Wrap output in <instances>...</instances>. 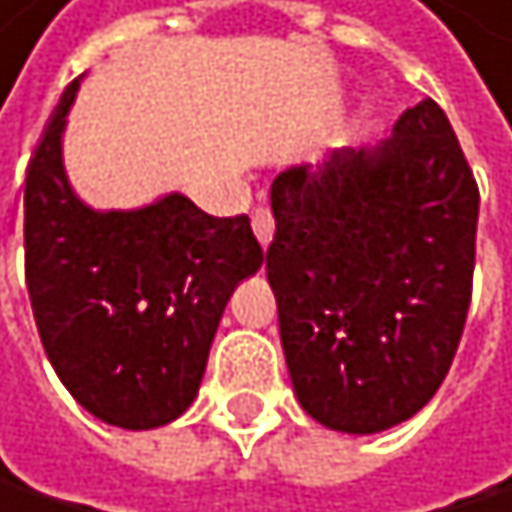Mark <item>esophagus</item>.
I'll use <instances>...</instances> for the list:
<instances>
[{
	"mask_svg": "<svg viewBox=\"0 0 512 512\" xmlns=\"http://www.w3.org/2000/svg\"><path fill=\"white\" fill-rule=\"evenodd\" d=\"M251 230H254V236H258L261 245H270L276 221H273V211L267 205H254V211H251Z\"/></svg>",
	"mask_w": 512,
	"mask_h": 512,
	"instance_id": "esophagus-1",
	"label": "esophagus"
}]
</instances>
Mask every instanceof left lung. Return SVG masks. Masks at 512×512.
<instances>
[{
  "label": "left lung",
  "mask_w": 512,
  "mask_h": 512,
  "mask_svg": "<svg viewBox=\"0 0 512 512\" xmlns=\"http://www.w3.org/2000/svg\"><path fill=\"white\" fill-rule=\"evenodd\" d=\"M267 279L288 375L310 418L378 433L421 411L458 353L479 187L436 101L375 150H334L270 187Z\"/></svg>",
  "instance_id": "left-lung-1"
}]
</instances>
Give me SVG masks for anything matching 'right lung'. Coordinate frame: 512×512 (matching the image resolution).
Returning a JSON list of instances; mask_svg holds the SVG:
<instances>
[{
    "mask_svg": "<svg viewBox=\"0 0 512 512\" xmlns=\"http://www.w3.org/2000/svg\"><path fill=\"white\" fill-rule=\"evenodd\" d=\"M54 107L24 187V270L57 378L94 418L153 430L190 408L221 313L264 261L248 214L211 218L171 193L141 211H91L64 174Z\"/></svg>",
    "mask_w": 512,
    "mask_h": 512,
    "instance_id": "1",
    "label": "right lung"
}]
</instances>
